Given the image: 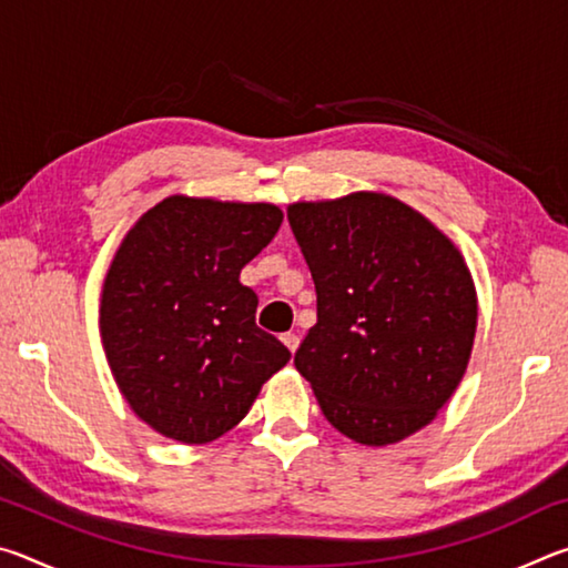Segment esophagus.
<instances>
[{
    "mask_svg": "<svg viewBox=\"0 0 568 568\" xmlns=\"http://www.w3.org/2000/svg\"><path fill=\"white\" fill-rule=\"evenodd\" d=\"M281 341L285 343V348L291 351V353H295L297 351V343H301V338H297V333H283Z\"/></svg>",
    "mask_w": 568,
    "mask_h": 568,
    "instance_id": "1",
    "label": "esophagus"
}]
</instances>
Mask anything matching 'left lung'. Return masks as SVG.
<instances>
[{"mask_svg":"<svg viewBox=\"0 0 568 568\" xmlns=\"http://www.w3.org/2000/svg\"><path fill=\"white\" fill-rule=\"evenodd\" d=\"M287 223L318 297L295 368L343 436L396 444L434 420L464 378L478 315L464 257L378 192L291 205Z\"/></svg>","mask_w":568,"mask_h":568,"instance_id":"1","label":"left lung"}]
</instances>
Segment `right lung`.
<instances>
[{
    "label": "right lung",
    "instance_id": "1",
    "mask_svg": "<svg viewBox=\"0 0 568 568\" xmlns=\"http://www.w3.org/2000/svg\"><path fill=\"white\" fill-rule=\"evenodd\" d=\"M275 205L168 197L138 220L102 291V343L132 410L180 444L247 416L291 351L255 325L240 271L275 237Z\"/></svg>",
    "mask_w": 568,
    "mask_h": 568
}]
</instances>
